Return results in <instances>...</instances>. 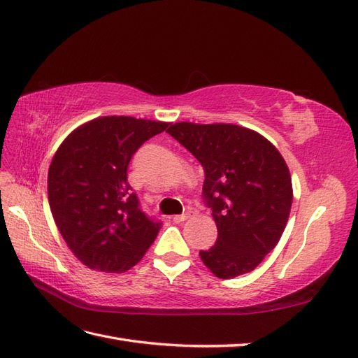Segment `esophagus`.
I'll return each instance as SVG.
<instances>
[{"mask_svg":"<svg viewBox=\"0 0 358 358\" xmlns=\"http://www.w3.org/2000/svg\"><path fill=\"white\" fill-rule=\"evenodd\" d=\"M189 217H190V213L186 212V213H182V215H176V217H173L172 220H173V222L180 224V222H182V221H186Z\"/></svg>","mask_w":358,"mask_h":358,"instance_id":"obj_1","label":"esophagus"}]
</instances>
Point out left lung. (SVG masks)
<instances>
[{"label": "left lung", "mask_w": 358, "mask_h": 358, "mask_svg": "<svg viewBox=\"0 0 358 358\" xmlns=\"http://www.w3.org/2000/svg\"><path fill=\"white\" fill-rule=\"evenodd\" d=\"M204 169L203 196L218 239L199 256L220 279L253 271L284 234L293 203L284 157L264 136L231 123H173L166 131Z\"/></svg>", "instance_id": "1"}]
</instances>
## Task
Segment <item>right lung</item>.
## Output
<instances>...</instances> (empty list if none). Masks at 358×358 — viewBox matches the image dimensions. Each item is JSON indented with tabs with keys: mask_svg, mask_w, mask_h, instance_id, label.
<instances>
[{
	"mask_svg": "<svg viewBox=\"0 0 358 358\" xmlns=\"http://www.w3.org/2000/svg\"><path fill=\"white\" fill-rule=\"evenodd\" d=\"M169 123L105 115L66 137L48 168V203L73 255L91 270L123 273L145 256L162 222L141 212L128 164Z\"/></svg>",
	"mask_w": 358,
	"mask_h": 358,
	"instance_id": "obj_1",
	"label": "right lung"
}]
</instances>
